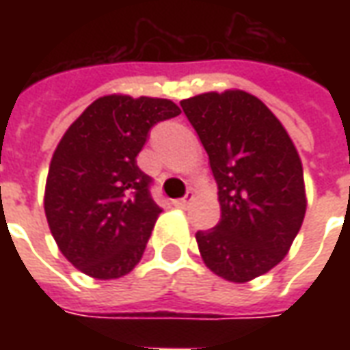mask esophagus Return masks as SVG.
<instances>
[{
	"label": "esophagus",
	"instance_id": "1",
	"mask_svg": "<svg viewBox=\"0 0 350 350\" xmlns=\"http://www.w3.org/2000/svg\"><path fill=\"white\" fill-rule=\"evenodd\" d=\"M193 198H195V195H193V193H187V195H185V197L183 198H178V200H174V206L176 208H187V206L191 204V202H193Z\"/></svg>",
	"mask_w": 350,
	"mask_h": 350
}]
</instances>
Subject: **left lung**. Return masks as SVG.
<instances>
[{
  "instance_id": "1",
  "label": "left lung",
  "mask_w": 350,
  "mask_h": 350,
  "mask_svg": "<svg viewBox=\"0 0 350 350\" xmlns=\"http://www.w3.org/2000/svg\"><path fill=\"white\" fill-rule=\"evenodd\" d=\"M217 182L221 219L198 230L204 264L232 283L278 266L306 215L304 168L288 133L262 100L242 90L183 99Z\"/></svg>"
}]
</instances>
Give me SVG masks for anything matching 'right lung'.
I'll return each mask as SVG.
<instances>
[{
  "instance_id": "obj_1",
  "label": "right lung",
  "mask_w": 350,
  "mask_h": 350,
  "mask_svg": "<svg viewBox=\"0 0 350 350\" xmlns=\"http://www.w3.org/2000/svg\"><path fill=\"white\" fill-rule=\"evenodd\" d=\"M180 112L168 99L112 93L65 131L50 161L44 213L59 251L82 273L118 279L140 262L161 208L137 155L153 125Z\"/></svg>"
}]
</instances>
